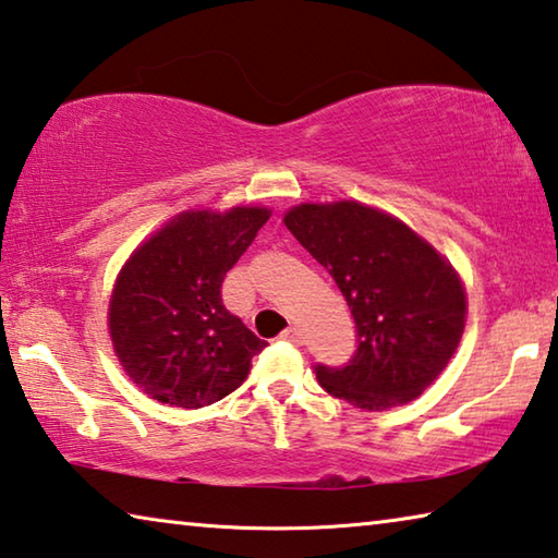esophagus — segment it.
<instances>
[{
  "mask_svg": "<svg viewBox=\"0 0 558 558\" xmlns=\"http://www.w3.org/2000/svg\"><path fill=\"white\" fill-rule=\"evenodd\" d=\"M280 339H286V342H292V344H302V332L298 327H288L286 332L280 335Z\"/></svg>",
  "mask_w": 558,
  "mask_h": 558,
  "instance_id": "obj_1",
  "label": "esophagus"
}]
</instances>
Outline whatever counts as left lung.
I'll list each match as a JSON object with an SVG mask.
<instances>
[{
  "mask_svg": "<svg viewBox=\"0 0 558 558\" xmlns=\"http://www.w3.org/2000/svg\"><path fill=\"white\" fill-rule=\"evenodd\" d=\"M286 226L327 268L356 325L352 359L315 366L319 386L366 411L426 391L465 327V290L456 270L409 226L356 202L295 206Z\"/></svg>",
  "mask_w": 558,
  "mask_h": 558,
  "instance_id": "1",
  "label": "left lung"
}]
</instances>
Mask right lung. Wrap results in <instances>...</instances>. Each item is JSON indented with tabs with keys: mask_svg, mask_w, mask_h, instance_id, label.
Segmentation results:
<instances>
[{
	"mask_svg": "<svg viewBox=\"0 0 558 558\" xmlns=\"http://www.w3.org/2000/svg\"><path fill=\"white\" fill-rule=\"evenodd\" d=\"M268 211L182 214L128 260L110 300L116 354L153 399L202 409L239 389L268 347L223 305L221 282Z\"/></svg>",
	"mask_w": 558,
	"mask_h": 558,
	"instance_id": "right-lung-1",
	"label": "right lung"
}]
</instances>
